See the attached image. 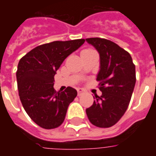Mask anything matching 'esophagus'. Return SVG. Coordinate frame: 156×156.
Returning a JSON list of instances; mask_svg holds the SVG:
<instances>
[{
    "label": "esophagus",
    "instance_id": "esophagus-1",
    "mask_svg": "<svg viewBox=\"0 0 156 156\" xmlns=\"http://www.w3.org/2000/svg\"><path fill=\"white\" fill-rule=\"evenodd\" d=\"M77 90H78V94L80 95L81 94H83V89L81 88H77Z\"/></svg>",
    "mask_w": 156,
    "mask_h": 156
}]
</instances>
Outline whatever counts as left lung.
I'll use <instances>...</instances> for the list:
<instances>
[{
    "label": "left lung",
    "mask_w": 156,
    "mask_h": 156,
    "mask_svg": "<svg viewBox=\"0 0 156 156\" xmlns=\"http://www.w3.org/2000/svg\"><path fill=\"white\" fill-rule=\"evenodd\" d=\"M86 41L99 53L100 70L97 76L101 96L95 95L86 114L99 128L115 125L127 110L136 82L135 66L130 54L114 41L92 37Z\"/></svg>",
    "instance_id": "left-lung-1"
}]
</instances>
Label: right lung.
<instances>
[{
    "mask_svg": "<svg viewBox=\"0 0 156 156\" xmlns=\"http://www.w3.org/2000/svg\"><path fill=\"white\" fill-rule=\"evenodd\" d=\"M84 41L76 39L40 45L20 59L16 71L20 99L27 114L40 127L51 129L63 123L78 93L71 87L56 91L54 76L65 58Z\"/></svg>",
    "mask_w": 156,
    "mask_h": 156,
    "instance_id": "1",
    "label": "right lung"
}]
</instances>
